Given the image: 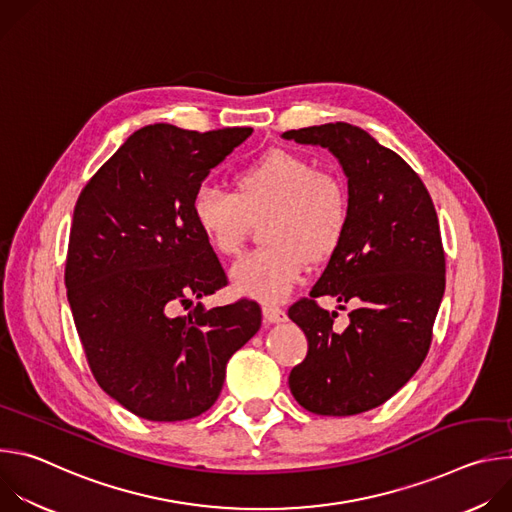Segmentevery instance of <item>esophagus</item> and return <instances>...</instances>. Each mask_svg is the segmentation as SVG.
Wrapping results in <instances>:
<instances>
[{
	"label": "esophagus",
	"instance_id": "obj_1",
	"mask_svg": "<svg viewBox=\"0 0 512 512\" xmlns=\"http://www.w3.org/2000/svg\"><path fill=\"white\" fill-rule=\"evenodd\" d=\"M263 318H265L267 322H271V324H277V322H285L287 314H285L281 308L273 306V304H265V306H263Z\"/></svg>",
	"mask_w": 512,
	"mask_h": 512
}]
</instances>
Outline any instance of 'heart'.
Returning <instances> with one entry per match:
<instances>
[{"label":"heart","mask_w":512,"mask_h":512,"mask_svg":"<svg viewBox=\"0 0 512 512\" xmlns=\"http://www.w3.org/2000/svg\"><path fill=\"white\" fill-rule=\"evenodd\" d=\"M190 216L204 241L223 257L241 251L251 221L265 216V247L231 269L237 294L279 302L300 281L306 263H322L340 247L350 223L346 186L308 156L269 150L233 174V192L200 186Z\"/></svg>","instance_id":"obj_1"}]
</instances>
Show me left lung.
Returning a JSON list of instances; mask_svg holds the SVG:
<instances>
[{
  "mask_svg": "<svg viewBox=\"0 0 512 512\" xmlns=\"http://www.w3.org/2000/svg\"><path fill=\"white\" fill-rule=\"evenodd\" d=\"M283 137L328 148L348 178L350 198L340 247L310 298L287 312L308 338L289 389L318 415L364 413L391 399L427 356L446 289L440 223L421 178L364 129L336 121ZM320 295L359 304L344 333L331 328L335 313L315 304Z\"/></svg>",
  "mask_w": 512,
  "mask_h": 512,
  "instance_id": "left-lung-1",
  "label": "left lung"
}]
</instances>
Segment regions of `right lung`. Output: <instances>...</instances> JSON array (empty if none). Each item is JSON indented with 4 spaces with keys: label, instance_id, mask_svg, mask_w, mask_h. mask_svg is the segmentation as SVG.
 <instances>
[{
    "label": "right lung",
    "instance_id": "add662e5",
    "mask_svg": "<svg viewBox=\"0 0 512 512\" xmlns=\"http://www.w3.org/2000/svg\"><path fill=\"white\" fill-rule=\"evenodd\" d=\"M251 133L145 125L77 200L64 269L68 304L99 387L137 417L184 421L210 409L229 358L261 328L251 300L212 310L198 302L176 314L227 285L190 200Z\"/></svg>",
    "mask_w": 512,
    "mask_h": 512
}]
</instances>
